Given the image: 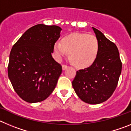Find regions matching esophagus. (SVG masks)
<instances>
[{
	"label": "esophagus",
	"mask_w": 131,
	"mask_h": 131,
	"mask_svg": "<svg viewBox=\"0 0 131 131\" xmlns=\"http://www.w3.org/2000/svg\"><path fill=\"white\" fill-rule=\"evenodd\" d=\"M68 68V66L67 65H63V66H62V69H63V70H66Z\"/></svg>",
	"instance_id": "obj_1"
}]
</instances>
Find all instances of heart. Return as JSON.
<instances>
[{"label":"heart","mask_w":131,"mask_h":131,"mask_svg":"<svg viewBox=\"0 0 131 131\" xmlns=\"http://www.w3.org/2000/svg\"><path fill=\"white\" fill-rule=\"evenodd\" d=\"M99 42L96 37L88 34H74L62 39V43L56 42L54 52L58 59L70 53L71 62L79 68L91 66L96 58L99 52Z\"/></svg>","instance_id":"heart-1"}]
</instances>
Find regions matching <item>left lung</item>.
Segmentation results:
<instances>
[{
	"instance_id": "left-lung-1",
	"label": "left lung",
	"mask_w": 131,
	"mask_h": 131,
	"mask_svg": "<svg viewBox=\"0 0 131 131\" xmlns=\"http://www.w3.org/2000/svg\"><path fill=\"white\" fill-rule=\"evenodd\" d=\"M92 29L100 45L98 56L91 66L77 71L72 86L81 100L98 104L106 101L115 91L122 63L116 45L101 31Z\"/></svg>"
}]
</instances>
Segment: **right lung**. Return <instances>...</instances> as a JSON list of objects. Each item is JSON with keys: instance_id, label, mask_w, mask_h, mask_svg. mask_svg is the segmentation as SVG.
Segmentation results:
<instances>
[{"instance_id": "obj_1", "label": "right lung", "mask_w": 131, "mask_h": 131, "mask_svg": "<svg viewBox=\"0 0 131 131\" xmlns=\"http://www.w3.org/2000/svg\"><path fill=\"white\" fill-rule=\"evenodd\" d=\"M61 31L57 25L38 24L27 30L12 48L8 75L24 101H43L55 89L62 68L52 53Z\"/></svg>"}]
</instances>
